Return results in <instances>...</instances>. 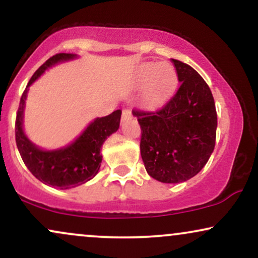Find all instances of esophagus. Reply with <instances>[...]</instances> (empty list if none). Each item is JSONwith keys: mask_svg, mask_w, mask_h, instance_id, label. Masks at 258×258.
<instances>
[{"mask_svg": "<svg viewBox=\"0 0 258 258\" xmlns=\"http://www.w3.org/2000/svg\"><path fill=\"white\" fill-rule=\"evenodd\" d=\"M132 117V112H131V110H130V109H123L122 110V117H121V121H122V122H125V121H127V120H130Z\"/></svg>", "mask_w": 258, "mask_h": 258, "instance_id": "obj_1", "label": "esophagus"}]
</instances>
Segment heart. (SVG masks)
<instances>
[{
  "instance_id": "heart-1",
  "label": "heart",
  "mask_w": 258,
  "mask_h": 258,
  "mask_svg": "<svg viewBox=\"0 0 258 258\" xmlns=\"http://www.w3.org/2000/svg\"><path fill=\"white\" fill-rule=\"evenodd\" d=\"M176 80V74L167 64H146L138 70L136 81L146 86L143 100L147 105H155L166 97Z\"/></svg>"
}]
</instances>
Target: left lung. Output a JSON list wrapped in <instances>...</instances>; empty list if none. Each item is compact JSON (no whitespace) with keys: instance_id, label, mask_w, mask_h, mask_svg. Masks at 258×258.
<instances>
[{"instance_id":"obj_1","label":"left lung","mask_w":258,"mask_h":258,"mask_svg":"<svg viewBox=\"0 0 258 258\" xmlns=\"http://www.w3.org/2000/svg\"><path fill=\"white\" fill-rule=\"evenodd\" d=\"M179 88L154 111L132 110L142 130L147 172L162 183H180L201 171L215 149L217 112L211 90L191 67L172 59Z\"/></svg>"}]
</instances>
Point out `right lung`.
Instances as JSON below:
<instances>
[{
  "mask_svg": "<svg viewBox=\"0 0 258 258\" xmlns=\"http://www.w3.org/2000/svg\"><path fill=\"white\" fill-rule=\"evenodd\" d=\"M76 58L72 53H58L35 72L20 98L16 119V142L25 166L38 180L60 189L75 188L84 184L98 173L102 162L103 143L119 130L121 110H115L104 117L94 119L72 144L57 150H43L26 137L23 130L25 100L29 86L34 84L48 68Z\"/></svg>",
  "mask_w": 258,
  "mask_h": 258,
  "instance_id": "1",
  "label": "right lung"
}]
</instances>
